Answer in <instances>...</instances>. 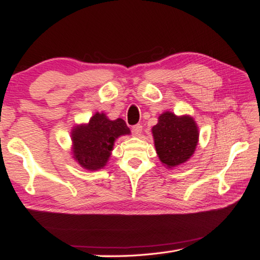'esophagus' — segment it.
<instances>
[{
    "instance_id": "34e87169",
    "label": "esophagus",
    "mask_w": 260,
    "mask_h": 260,
    "mask_svg": "<svg viewBox=\"0 0 260 260\" xmlns=\"http://www.w3.org/2000/svg\"><path fill=\"white\" fill-rule=\"evenodd\" d=\"M142 131H143V126L141 124H137L132 127V133H133V135L135 136H140Z\"/></svg>"
}]
</instances>
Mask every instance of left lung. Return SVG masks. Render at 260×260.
<instances>
[{"mask_svg": "<svg viewBox=\"0 0 260 260\" xmlns=\"http://www.w3.org/2000/svg\"><path fill=\"white\" fill-rule=\"evenodd\" d=\"M152 133L156 153L163 164L172 169L185 163L196 151L199 131L191 116H176L165 112L153 126Z\"/></svg>", "mask_w": 260, "mask_h": 260, "instance_id": "1", "label": "left lung"}]
</instances>
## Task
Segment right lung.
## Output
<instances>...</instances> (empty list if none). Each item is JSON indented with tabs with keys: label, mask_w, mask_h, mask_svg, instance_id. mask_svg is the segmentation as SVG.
I'll return each mask as SVG.
<instances>
[{
	"label": "right lung",
	"mask_w": 260,
	"mask_h": 260,
	"mask_svg": "<svg viewBox=\"0 0 260 260\" xmlns=\"http://www.w3.org/2000/svg\"><path fill=\"white\" fill-rule=\"evenodd\" d=\"M129 133L124 119L110 120L104 113H96L89 123L75 126L71 132L74 158L86 170L102 169L108 162L115 140Z\"/></svg>",
	"instance_id": "1"
}]
</instances>
